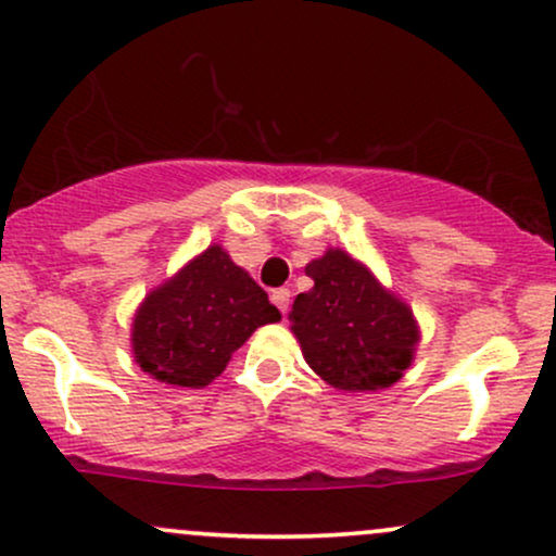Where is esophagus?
<instances>
[{"instance_id":"obj_1","label":"esophagus","mask_w":556,"mask_h":556,"mask_svg":"<svg viewBox=\"0 0 556 556\" xmlns=\"http://www.w3.org/2000/svg\"><path fill=\"white\" fill-rule=\"evenodd\" d=\"M271 303L277 305L282 314H287V305H290V290L287 287H279V290H271Z\"/></svg>"}]
</instances>
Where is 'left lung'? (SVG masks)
<instances>
[{
    "instance_id": "8db88e82",
    "label": "left lung",
    "mask_w": 556,
    "mask_h": 556,
    "mask_svg": "<svg viewBox=\"0 0 556 556\" xmlns=\"http://www.w3.org/2000/svg\"><path fill=\"white\" fill-rule=\"evenodd\" d=\"M314 279L292 303L290 329L303 358L340 392H376L402 379L416 358L413 308L342 248L305 266Z\"/></svg>"
}]
</instances>
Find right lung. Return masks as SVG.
<instances>
[{
    "label": "right lung",
    "instance_id": "obj_1",
    "mask_svg": "<svg viewBox=\"0 0 556 556\" xmlns=\"http://www.w3.org/2000/svg\"><path fill=\"white\" fill-rule=\"evenodd\" d=\"M279 318L251 274L214 242L138 305L132 358L162 384L201 389L225 371L253 331Z\"/></svg>",
    "mask_w": 556,
    "mask_h": 556
}]
</instances>
